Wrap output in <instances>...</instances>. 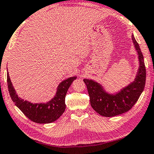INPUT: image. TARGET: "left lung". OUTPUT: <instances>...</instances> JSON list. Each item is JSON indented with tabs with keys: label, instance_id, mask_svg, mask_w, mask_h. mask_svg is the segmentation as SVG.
Instances as JSON below:
<instances>
[{
	"label": "left lung",
	"instance_id": "1",
	"mask_svg": "<svg viewBox=\"0 0 154 154\" xmlns=\"http://www.w3.org/2000/svg\"><path fill=\"white\" fill-rule=\"evenodd\" d=\"M132 40L139 61L137 73L132 82L117 91L110 93L102 84L94 80H83L89 92L91 105L95 112L103 117H115L128 112L137 102L144 90L146 80L144 59L133 34Z\"/></svg>",
	"mask_w": 154,
	"mask_h": 154
}]
</instances>
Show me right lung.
Wrapping results in <instances>:
<instances>
[{
	"instance_id": "add662e5",
	"label": "right lung",
	"mask_w": 154,
	"mask_h": 154,
	"mask_svg": "<svg viewBox=\"0 0 154 154\" xmlns=\"http://www.w3.org/2000/svg\"><path fill=\"white\" fill-rule=\"evenodd\" d=\"M76 75L69 77L59 83L56 94L47 102L32 103L19 97L12 85L7 69V85L9 95L15 105L32 122L37 123H50L55 122L65 110V95Z\"/></svg>"
}]
</instances>
